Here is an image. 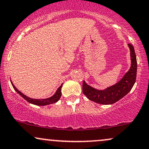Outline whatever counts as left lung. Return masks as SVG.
<instances>
[{"mask_svg": "<svg viewBox=\"0 0 149 149\" xmlns=\"http://www.w3.org/2000/svg\"><path fill=\"white\" fill-rule=\"evenodd\" d=\"M128 46L130 48L131 59V66L128 72L117 83L103 90L93 88L84 80L82 92L87 98L102 105H110L119 101L131 90L137 76V58L133 46L130 44H128Z\"/></svg>", "mask_w": 149, "mask_h": 149, "instance_id": "1", "label": "left lung"}]
</instances>
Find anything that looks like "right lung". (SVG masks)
<instances>
[{"instance_id": "right-lung-1", "label": "right lung", "mask_w": 149, "mask_h": 149, "mask_svg": "<svg viewBox=\"0 0 149 149\" xmlns=\"http://www.w3.org/2000/svg\"><path fill=\"white\" fill-rule=\"evenodd\" d=\"M10 81H11L12 85V87H13V88L14 89V90H15L16 92L18 93V94H19V95H21V96H22V97L24 98L26 101H28V103L34 104V105H36L44 106V105H50V104H53V103H56V102L59 101V99H60L61 97V95H62V92H61V88H62V84L61 85L60 87L57 89L56 92L55 93V94L53 95V96H51L50 98H44V99H35V98H30V97H28V96H26V95L23 94V93H21L20 91H19V89H18L17 87L14 85V84L12 83V80H10Z\"/></svg>"}]
</instances>
